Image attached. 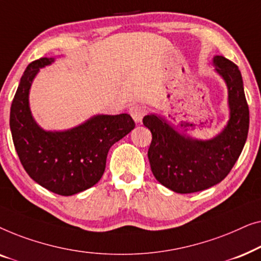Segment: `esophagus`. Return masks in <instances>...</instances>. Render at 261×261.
<instances>
[{"label": "esophagus", "mask_w": 261, "mask_h": 261, "mask_svg": "<svg viewBox=\"0 0 261 261\" xmlns=\"http://www.w3.org/2000/svg\"><path fill=\"white\" fill-rule=\"evenodd\" d=\"M146 107L144 106H140V105H135L133 107H130L129 109V114L133 117V120L135 122H141V120L144 119V116L146 115Z\"/></svg>", "instance_id": "obj_1"}]
</instances>
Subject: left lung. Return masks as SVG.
<instances>
[{
    "label": "left lung",
    "mask_w": 261,
    "mask_h": 261,
    "mask_svg": "<svg viewBox=\"0 0 261 261\" xmlns=\"http://www.w3.org/2000/svg\"><path fill=\"white\" fill-rule=\"evenodd\" d=\"M213 63L228 89L229 121L220 134L209 140H198L179 133L154 114L142 120L152 133L148 148L152 172L160 184L178 194L205 190L223 180L247 139L249 109L240 70L222 56L214 57Z\"/></svg>",
    "instance_id": "left-lung-1"
}]
</instances>
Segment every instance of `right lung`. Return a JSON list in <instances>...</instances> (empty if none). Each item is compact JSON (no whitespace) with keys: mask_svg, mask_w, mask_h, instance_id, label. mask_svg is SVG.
Wrapping results in <instances>:
<instances>
[{"mask_svg":"<svg viewBox=\"0 0 261 261\" xmlns=\"http://www.w3.org/2000/svg\"><path fill=\"white\" fill-rule=\"evenodd\" d=\"M55 62H32L21 77L10 107V130L23 169L42 188L72 196L94 187L106 170L112 146L134 129L130 115H95L63 132L44 130L30 108V89L39 70Z\"/></svg>","mask_w":261,"mask_h":261,"instance_id":"obj_1","label":"right lung"}]
</instances>
